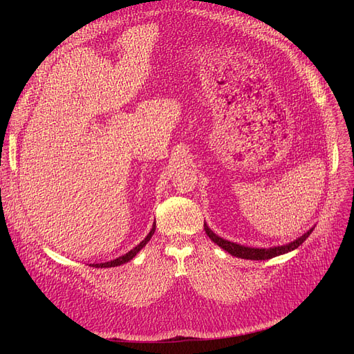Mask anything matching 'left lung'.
I'll use <instances>...</instances> for the list:
<instances>
[{
	"label": "left lung",
	"instance_id": "8db88e82",
	"mask_svg": "<svg viewBox=\"0 0 354 354\" xmlns=\"http://www.w3.org/2000/svg\"><path fill=\"white\" fill-rule=\"evenodd\" d=\"M203 229H205V233L208 234L209 239L214 243H217L220 248H223L224 251L229 252L233 257H238V259H245V260H269V259H273V257L297 250L298 246L310 236V233L313 232L315 227L307 230L303 236L297 238L292 242H289L286 245H279V246H270V248H251V246H245V245H239L236 242H230L227 239H223L208 227L207 223H203Z\"/></svg>",
	"mask_w": 354,
	"mask_h": 354
}]
</instances>
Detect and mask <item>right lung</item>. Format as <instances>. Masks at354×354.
Segmentation results:
<instances>
[{
	"label": "right lung",
	"instance_id": "1",
	"mask_svg": "<svg viewBox=\"0 0 354 354\" xmlns=\"http://www.w3.org/2000/svg\"><path fill=\"white\" fill-rule=\"evenodd\" d=\"M155 227H156V223H153V226H152V229H151V232H149V234L147 236L138 243L137 246H134V248L131 250V251H128L127 254H124V255H121V257H118V259H115V260H111V261H106V263H99V264H93V267H97V269H102V267H116V266H121V264H125V263H128L130 260H133L134 257L140 252V250L143 248V246L151 241V238L153 236V233H155Z\"/></svg>",
	"mask_w": 354,
	"mask_h": 354
}]
</instances>
